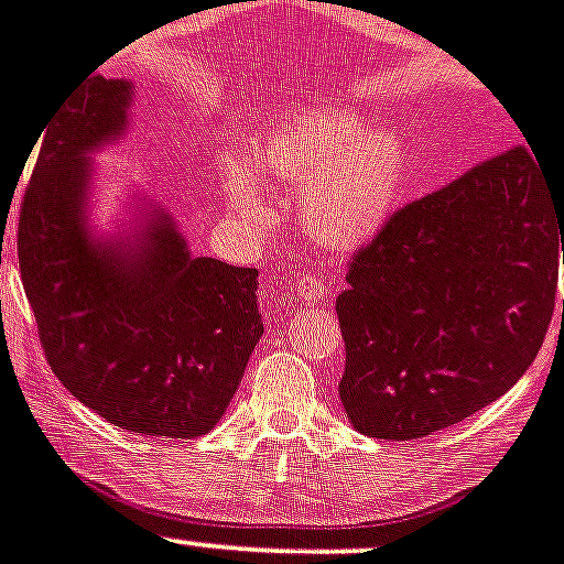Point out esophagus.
<instances>
[{"mask_svg": "<svg viewBox=\"0 0 564 564\" xmlns=\"http://www.w3.org/2000/svg\"><path fill=\"white\" fill-rule=\"evenodd\" d=\"M296 296L302 299L304 304H321V302H326L329 291H326V285L321 282V276L307 273V276H302L296 282Z\"/></svg>", "mask_w": 564, "mask_h": 564, "instance_id": "34e87169", "label": "esophagus"}]
</instances>
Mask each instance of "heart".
Instances as JSON below:
<instances>
[{
	"mask_svg": "<svg viewBox=\"0 0 564 564\" xmlns=\"http://www.w3.org/2000/svg\"><path fill=\"white\" fill-rule=\"evenodd\" d=\"M243 160L224 163V193L240 221L268 227L273 198L262 180L299 187V213L313 238L359 249L395 216L410 176V149L393 127L348 107L293 112L268 124Z\"/></svg>",
	"mask_w": 564,
	"mask_h": 564,
	"instance_id": "1",
	"label": "heart"
}]
</instances>
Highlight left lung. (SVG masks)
<instances>
[{"label": "left lung", "instance_id": "obj_1", "mask_svg": "<svg viewBox=\"0 0 564 564\" xmlns=\"http://www.w3.org/2000/svg\"><path fill=\"white\" fill-rule=\"evenodd\" d=\"M564 196L514 147L417 198L359 249L335 310L343 410L357 432L415 440L507 393L554 315ZM564 321V302H562Z\"/></svg>", "mask_w": 564, "mask_h": 564}]
</instances>
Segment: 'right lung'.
Returning a JSON list of instances; mask_svg holds the SVG:
<instances>
[{
    "instance_id": "right-lung-1",
    "label": "right lung",
    "mask_w": 564,
    "mask_h": 564,
    "mask_svg": "<svg viewBox=\"0 0 564 564\" xmlns=\"http://www.w3.org/2000/svg\"><path fill=\"white\" fill-rule=\"evenodd\" d=\"M130 79L90 74L41 132L19 218V268L63 388L112 426L191 440L227 412L262 337L257 268L193 257L174 216L138 196L90 227L94 154L130 130Z\"/></svg>"
}]
</instances>
